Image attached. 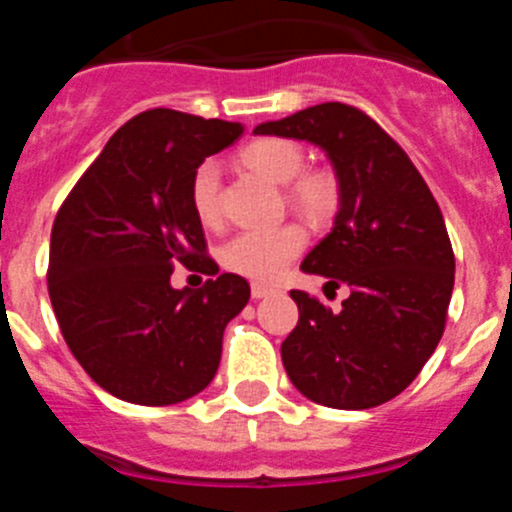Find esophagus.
Instances as JSON below:
<instances>
[{"label":"esophagus","instance_id":"34e87169","mask_svg":"<svg viewBox=\"0 0 512 512\" xmlns=\"http://www.w3.org/2000/svg\"><path fill=\"white\" fill-rule=\"evenodd\" d=\"M274 292H277V289L271 287V284H264V282H253V284H251L253 300H261V297H269V295H274Z\"/></svg>","mask_w":512,"mask_h":512}]
</instances>
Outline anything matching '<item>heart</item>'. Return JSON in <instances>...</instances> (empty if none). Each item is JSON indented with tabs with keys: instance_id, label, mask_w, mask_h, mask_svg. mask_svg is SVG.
I'll return each instance as SVG.
<instances>
[{
	"instance_id": "1",
	"label": "heart",
	"mask_w": 512,
	"mask_h": 512,
	"mask_svg": "<svg viewBox=\"0 0 512 512\" xmlns=\"http://www.w3.org/2000/svg\"><path fill=\"white\" fill-rule=\"evenodd\" d=\"M243 164L274 184H287V200L305 217L323 223L336 212L341 200L336 174L330 169H302L305 151L300 143L287 138H259L248 143L241 153ZM192 210L202 225H217L220 220V171L215 161H202L189 184ZM305 228L284 223L277 228L241 230L220 248L225 269L251 279L279 277V271L305 248Z\"/></svg>"
}]
</instances>
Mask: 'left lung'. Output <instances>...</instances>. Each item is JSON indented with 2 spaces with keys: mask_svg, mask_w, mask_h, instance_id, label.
Instances as JSON below:
<instances>
[{
  "mask_svg": "<svg viewBox=\"0 0 512 512\" xmlns=\"http://www.w3.org/2000/svg\"><path fill=\"white\" fill-rule=\"evenodd\" d=\"M253 133L320 146L341 187L333 230L300 269L351 295L333 312L289 292L300 320L282 343L284 369L325 408H377L418 377L446 328L456 264L441 207L408 153L351 104H315Z\"/></svg>",
  "mask_w": 512,
  "mask_h": 512,
  "instance_id": "8db88e82",
  "label": "left lung"
}]
</instances>
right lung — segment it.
<instances>
[{"instance_id":"add662e5","label":"right lung","mask_w":512,"mask_h":512,"mask_svg":"<svg viewBox=\"0 0 512 512\" xmlns=\"http://www.w3.org/2000/svg\"><path fill=\"white\" fill-rule=\"evenodd\" d=\"M243 135L241 122L148 110L125 122L84 171L51 230L48 295L84 372L135 405H174L202 392L223 330L251 287L220 274L174 290V263L217 274L189 200L194 169Z\"/></svg>"}]
</instances>
